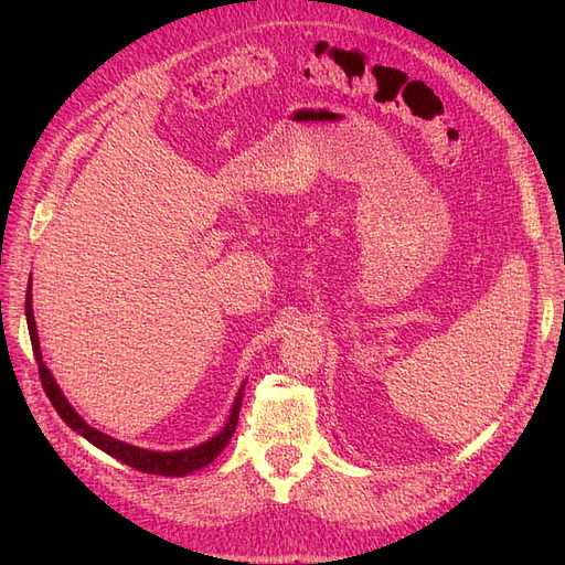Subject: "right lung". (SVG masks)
Returning <instances> with one entry per match:
<instances>
[{
  "label": "right lung",
  "instance_id": "right-lung-1",
  "mask_svg": "<svg viewBox=\"0 0 565 565\" xmlns=\"http://www.w3.org/2000/svg\"><path fill=\"white\" fill-rule=\"evenodd\" d=\"M30 282H28V295H25V316H28V330H30V341H32V353H35V361L40 365V382L44 386V393L49 396L51 405L56 407V413L61 415V419L75 429L79 436L87 438L89 443H94L96 448H100L104 452H108L110 457L119 459L122 465H129L131 469H139L143 473H158V476H185L195 469L207 467L210 461L226 448V443L231 440V436L235 434L237 426V413H241V401H243V388L237 393V398L233 403L231 409V419L226 422L224 431L218 436L210 438L207 443H202L198 448L191 450H179V452H152V450H143V448H134L129 443L117 440L113 436H106L96 431L94 426H89L84 422L73 405L65 401V396L61 393V388L56 386L51 372L46 370V365L42 363V351H40V339H38V328H35V316H32V295H30Z\"/></svg>",
  "mask_w": 565,
  "mask_h": 565
}]
</instances>
